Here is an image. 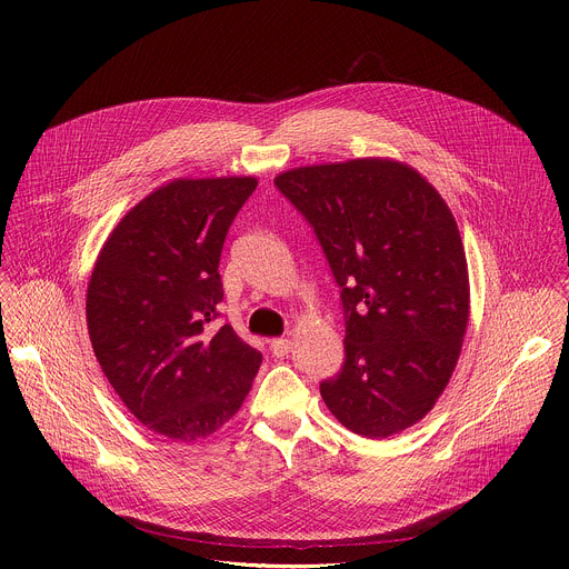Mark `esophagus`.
<instances>
[{"label": "esophagus", "instance_id": "34e87169", "mask_svg": "<svg viewBox=\"0 0 569 569\" xmlns=\"http://www.w3.org/2000/svg\"><path fill=\"white\" fill-rule=\"evenodd\" d=\"M290 349H292V342H290L288 338H274V340L270 342V351H272L277 358L288 356Z\"/></svg>", "mask_w": 569, "mask_h": 569}]
</instances>
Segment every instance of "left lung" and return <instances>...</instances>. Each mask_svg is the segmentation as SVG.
<instances>
[{
    "instance_id": "1",
    "label": "left lung",
    "mask_w": 569,
    "mask_h": 569,
    "mask_svg": "<svg viewBox=\"0 0 569 569\" xmlns=\"http://www.w3.org/2000/svg\"><path fill=\"white\" fill-rule=\"evenodd\" d=\"M312 227L345 310V365L321 380L333 417L385 439L446 389L468 327V266L437 189L391 159L301 167L274 180Z\"/></svg>"
}]
</instances>
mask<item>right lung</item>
<instances>
[{"instance_id": "obj_1", "label": "right lung", "mask_w": 569, "mask_h": 569, "mask_svg": "<svg viewBox=\"0 0 569 569\" xmlns=\"http://www.w3.org/2000/svg\"><path fill=\"white\" fill-rule=\"evenodd\" d=\"M257 184L204 178L159 187L114 227L88 286L90 340L108 382L148 430L173 441L227 423L261 367V353L229 323L211 329L224 238Z\"/></svg>"}]
</instances>
